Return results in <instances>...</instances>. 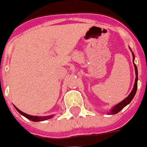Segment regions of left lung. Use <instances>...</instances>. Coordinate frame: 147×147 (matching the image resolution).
I'll use <instances>...</instances> for the list:
<instances>
[{
  "instance_id": "1",
  "label": "left lung",
  "mask_w": 147,
  "mask_h": 147,
  "mask_svg": "<svg viewBox=\"0 0 147 147\" xmlns=\"http://www.w3.org/2000/svg\"><path fill=\"white\" fill-rule=\"evenodd\" d=\"M132 53V57H133V64H134V67H135V71H136V80H135V83H134V86H133V89L131 90V92L130 93L129 95L126 98H124L122 101V102H119L118 104H117L116 105H114L113 108L111 109L107 113L109 114V115H113V114L118 113L120 111H121L123 109L126 105H127L129 104L130 102H131V100L134 98V97L136 95V90H137V86H138V69H137V67H136V64L134 63V59H135V55L133 53V52L131 51Z\"/></svg>"
}]
</instances>
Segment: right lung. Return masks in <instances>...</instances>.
Instances as JSON below:
<instances>
[{"mask_svg":"<svg viewBox=\"0 0 147 147\" xmlns=\"http://www.w3.org/2000/svg\"><path fill=\"white\" fill-rule=\"evenodd\" d=\"M15 106V105H14ZM15 108L21 114V115H23L24 117H25L27 119H29L31 121H34V122H37V121H43V120H49V119H50V118H53V117H54V115H49V116H45V117H38V116H31V115H28V114L25 113L24 112H22L20 111L17 107H16L15 106Z\"/></svg>","mask_w":147,"mask_h":147,"instance_id":"1","label":"right lung"}]
</instances>
